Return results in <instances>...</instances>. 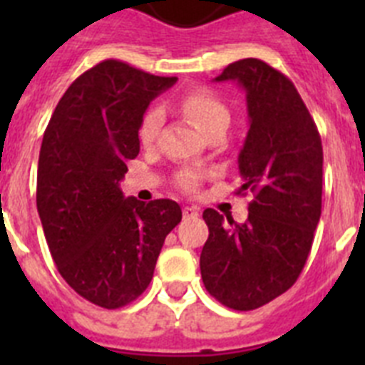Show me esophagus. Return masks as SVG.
Listing matches in <instances>:
<instances>
[{
  "mask_svg": "<svg viewBox=\"0 0 365 365\" xmlns=\"http://www.w3.org/2000/svg\"><path fill=\"white\" fill-rule=\"evenodd\" d=\"M182 215H185V219H197L199 210L195 206H185V208H182Z\"/></svg>",
  "mask_w": 365,
  "mask_h": 365,
  "instance_id": "34e87169",
  "label": "esophagus"
}]
</instances>
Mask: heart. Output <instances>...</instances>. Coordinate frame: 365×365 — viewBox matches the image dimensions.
Wrapping results in <instances>:
<instances>
[{
    "label": "heart",
    "mask_w": 365,
    "mask_h": 365,
    "mask_svg": "<svg viewBox=\"0 0 365 365\" xmlns=\"http://www.w3.org/2000/svg\"><path fill=\"white\" fill-rule=\"evenodd\" d=\"M179 106L180 111L185 113L205 135L214 131L215 128H221V125L228 128L230 124V113H228L227 106L206 89L188 91L180 98ZM160 125H163V111L159 108H150L144 113L140 125H138V140L144 146H151L159 135ZM201 173L197 172H182L179 175V186L185 188L186 192H193L201 182Z\"/></svg>",
    "instance_id": "obj_1"
}]
</instances>
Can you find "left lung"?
<instances>
[{"instance_id":"obj_1","label":"left lung","mask_w":365,"mask_h":365,"mask_svg":"<svg viewBox=\"0 0 365 365\" xmlns=\"http://www.w3.org/2000/svg\"><path fill=\"white\" fill-rule=\"evenodd\" d=\"M234 80L247 95L248 133L240 153V192L250 190L248 219L206 208L201 252L206 291L234 311H252L289 291L311 252L322 214L324 150L311 113L285 74L245 58L215 82Z\"/></svg>"}]
</instances>
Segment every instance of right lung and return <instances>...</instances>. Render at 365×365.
Returning a JSON list of instances; mask_svg holds the SVG:
<instances>
[{
	"label": "right lung",
	"instance_id": "obj_1",
	"mask_svg": "<svg viewBox=\"0 0 365 365\" xmlns=\"http://www.w3.org/2000/svg\"><path fill=\"white\" fill-rule=\"evenodd\" d=\"M175 82L104 60L71 83L43 133L36 206L45 240L62 278L98 307H124L146 291L182 217L175 201L146 205L120 190L148 106Z\"/></svg>",
	"mask_w": 365,
	"mask_h": 365
}]
</instances>
